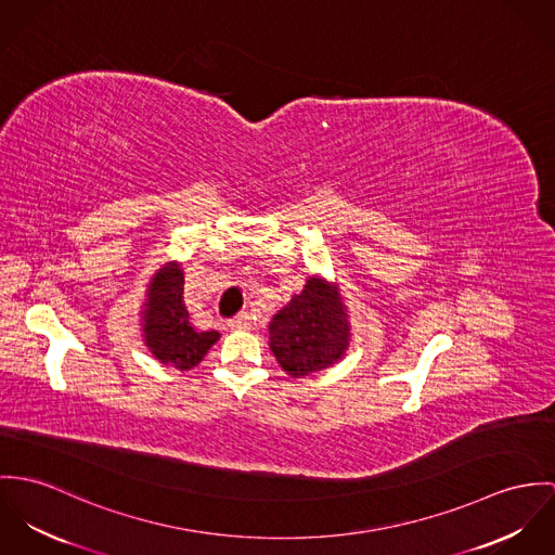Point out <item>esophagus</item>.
Instances as JSON below:
<instances>
[{
    "label": "esophagus",
    "mask_w": 555,
    "mask_h": 555,
    "mask_svg": "<svg viewBox=\"0 0 555 555\" xmlns=\"http://www.w3.org/2000/svg\"><path fill=\"white\" fill-rule=\"evenodd\" d=\"M228 325H230L232 330H248V327H250V317H248V312H241V314L234 317Z\"/></svg>",
    "instance_id": "1"
}]
</instances>
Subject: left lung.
<instances>
[{
    "label": "left lung",
    "instance_id": "obj_1",
    "mask_svg": "<svg viewBox=\"0 0 555 555\" xmlns=\"http://www.w3.org/2000/svg\"><path fill=\"white\" fill-rule=\"evenodd\" d=\"M349 338L351 325L340 292L319 276H310L305 289L270 321V351L294 378L343 360Z\"/></svg>",
    "mask_w": 555,
    "mask_h": 555
}]
</instances>
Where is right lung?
<instances>
[{
	"instance_id": "add662e5",
	"label": "right lung",
	"mask_w": 555,
	"mask_h": 555,
	"mask_svg": "<svg viewBox=\"0 0 555 555\" xmlns=\"http://www.w3.org/2000/svg\"><path fill=\"white\" fill-rule=\"evenodd\" d=\"M185 274L179 263L164 266L146 289L142 308V338L149 351L166 366L191 370L219 340V332H197L183 300Z\"/></svg>"
}]
</instances>
